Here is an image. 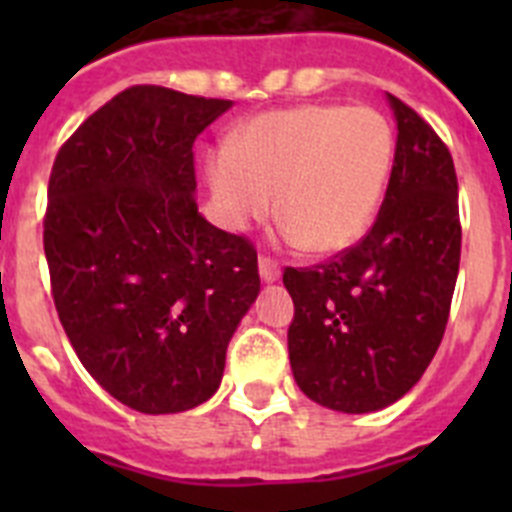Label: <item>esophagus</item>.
Returning <instances> with one entry per match:
<instances>
[{"label":"esophagus","mask_w":512,"mask_h":512,"mask_svg":"<svg viewBox=\"0 0 512 512\" xmlns=\"http://www.w3.org/2000/svg\"><path fill=\"white\" fill-rule=\"evenodd\" d=\"M259 274H261V279H264V282H277L282 271H279L277 261L269 259V256H261V259H259Z\"/></svg>","instance_id":"1"}]
</instances>
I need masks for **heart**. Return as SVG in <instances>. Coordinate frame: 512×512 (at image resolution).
<instances>
[{"instance_id":"obj_1","label":"heart","mask_w":512,"mask_h":512,"mask_svg":"<svg viewBox=\"0 0 512 512\" xmlns=\"http://www.w3.org/2000/svg\"><path fill=\"white\" fill-rule=\"evenodd\" d=\"M395 164V133L382 112L300 104L264 112L207 161L220 223L243 230L277 202L289 241L343 251L372 225Z\"/></svg>"}]
</instances>
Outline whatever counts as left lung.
<instances>
[{
    "mask_svg": "<svg viewBox=\"0 0 512 512\" xmlns=\"http://www.w3.org/2000/svg\"><path fill=\"white\" fill-rule=\"evenodd\" d=\"M382 210L356 246L284 269L295 382L338 413H374L410 392L441 346L461 256L459 184L436 130L402 99Z\"/></svg>",
    "mask_w": 512,
    "mask_h": 512,
    "instance_id": "obj_1",
    "label": "left lung"
}]
</instances>
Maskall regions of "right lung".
<instances>
[{
  "instance_id": "right-lung-1",
  "label": "right lung",
  "mask_w": 512,
  "mask_h": 512,
  "mask_svg": "<svg viewBox=\"0 0 512 512\" xmlns=\"http://www.w3.org/2000/svg\"><path fill=\"white\" fill-rule=\"evenodd\" d=\"M230 104L130 87L53 161L43 246L58 318L84 369L138 413L210 400L259 297L253 243L194 200V140Z\"/></svg>"
}]
</instances>
